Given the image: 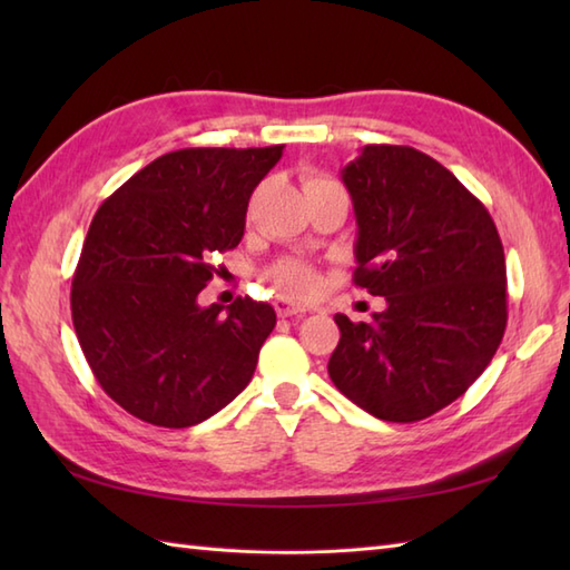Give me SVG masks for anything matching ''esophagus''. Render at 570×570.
Here are the masks:
<instances>
[{"label": "esophagus", "instance_id": "obj_1", "mask_svg": "<svg viewBox=\"0 0 570 570\" xmlns=\"http://www.w3.org/2000/svg\"><path fill=\"white\" fill-rule=\"evenodd\" d=\"M274 308H276V313H278V316H282V318L298 316V313H306V306H301V304H296V301L286 298V296H278V298L274 301Z\"/></svg>", "mask_w": 570, "mask_h": 570}]
</instances>
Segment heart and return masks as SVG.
Returning <instances> with one entry per match:
<instances>
[{
	"label": "heart",
	"instance_id": "obj_1",
	"mask_svg": "<svg viewBox=\"0 0 570 570\" xmlns=\"http://www.w3.org/2000/svg\"><path fill=\"white\" fill-rule=\"evenodd\" d=\"M321 184H331V180L323 178V176L306 178V188L308 186H321ZM274 278H276V284L292 296H311V294H316L318 286H321V278H318L316 269H313V266H308V264H304V262L278 264L276 272H274Z\"/></svg>",
	"mask_w": 570,
	"mask_h": 570
}]
</instances>
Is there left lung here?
Listing matches in <instances>:
<instances>
[{
  "label": "left lung",
  "mask_w": 570,
  "mask_h": 570,
  "mask_svg": "<svg viewBox=\"0 0 570 570\" xmlns=\"http://www.w3.org/2000/svg\"><path fill=\"white\" fill-rule=\"evenodd\" d=\"M353 198L355 284L386 308L337 313L333 384L382 421L411 423L468 392L507 325L504 249L485 205L431 156L367 144L343 171Z\"/></svg>",
  "instance_id": "1"
}]
</instances>
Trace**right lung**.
<instances>
[{
	"mask_svg": "<svg viewBox=\"0 0 570 570\" xmlns=\"http://www.w3.org/2000/svg\"><path fill=\"white\" fill-rule=\"evenodd\" d=\"M264 149H180L95 213L72 276L82 355L115 402L154 426L188 429L249 384L274 331L269 304L200 306L215 254L239 245L252 190L282 159Z\"/></svg>",
	"mask_w": 570,
	"mask_h": 570,
	"instance_id": "1",
	"label": "right lung"
}]
</instances>
